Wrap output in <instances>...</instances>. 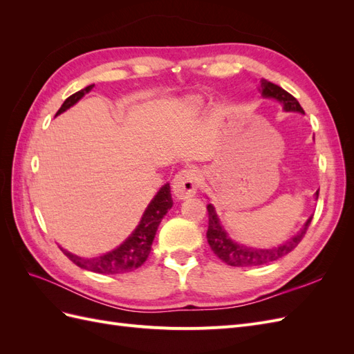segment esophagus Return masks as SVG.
I'll list each match as a JSON object with an SVG mask.
<instances>
[{"label":"esophagus","instance_id":"esophagus-1","mask_svg":"<svg viewBox=\"0 0 354 354\" xmlns=\"http://www.w3.org/2000/svg\"><path fill=\"white\" fill-rule=\"evenodd\" d=\"M198 186H199V178H198L196 171L190 168L181 169L173 180V194L178 199H186L196 194Z\"/></svg>","mask_w":354,"mask_h":354}]
</instances>
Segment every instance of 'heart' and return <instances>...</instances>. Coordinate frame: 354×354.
Returning <instances> with one entry per match:
<instances>
[{
    "mask_svg": "<svg viewBox=\"0 0 354 354\" xmlns=\"http://www.w3.org/2000/svg\"><path fill=\"white\" fill-rule=\"evenodd\" d=\"M190 108L194 111H201L203 108V102L201 99H192L190 100Z\"/></svg>",
    "mask_w": 354,
    "mask_h": 354,
    "instance_id": "1",
    "label": "heart"
}]
</instances>
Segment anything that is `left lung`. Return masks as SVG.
I'll return each mask as SVG.
<instances>
[{
  "mask_svg": "<svg viewBox=\"0 0 354 354\" xmlns=\"http://www.w3.org/2000/svg\"><path fill=\"white\" fill-rule=\"evenodd\" d=\"M261 94L264 97H272L279 100L283 103V109L286 112H299L304 113L301 104L298 103V100L294 97L292 94H289L285 91L279 85H276L267 80H261ZM319 196V190L316 192V198ZM208 211V230H207V239L211 246V250L214 251L221 261H224L229 266L233 267H254V266H263L267 263H272L282 259L283 255L289 254L294 251L298 243L301 242V239L306 236V232L312 223L313 217H310L307 223L304 224V227L299 230L294 238L286 241L283 245L276 246V248L272 250H260V248H250V246H243L236 242H233L226 232L223 230L220 226V221L216 211H214V207L209 205L207 207Z\"/></svg>",
  "mask_w": 354,
  "mask_h": 354,
  "instance_id": "1",
  "label": "left lung"
}]
</instances>
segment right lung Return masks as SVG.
<instances>
[{"mask_svg": "<svg viewBox=\"0 0 354 354\" xmlns=\"http://www.w3.org/2000/svg\"><path fill=\"white\" fill-rule=\"evenodd\" d=\"M93 87L94 84L69 95V97L60 106L56 116L69 109L71 106H73L82 97L84 94L91 91ZM171 207H173V199H171V194H169V185L167 183L165 186L160 187L156 196L152 199L151 203H149V207L146 208L140 223H138V226L131 233V236L128 238L122 245L118 246L116 250L100 257H94V259H81L78 255H73L62 248L60 250L73 264H77L78 267H81V269L91 270L94 273L120 274V273L133 272L138 269V267L146 261L149 254H151L152 242L156 234L159 223L164 218L167 211Z\"/></svg>", "mask_w": 354, "mask_h": 354, "instance_id": "obj_1", "label": "right lung"}]
</instances>
